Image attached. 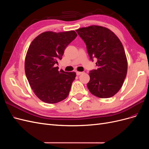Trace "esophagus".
I'll list each match as a JSON object with an SVG mask.
<instances>
[{"instance_id": "1", "label": "esophagus", "mask_w": 149, "mask_h": 149, "mask_svg": "<svg viewBox=\"0 0 149 149\" xmlns=\"http://www.w3.org/2000/svg\"><path fill=\"white\" fill-rule=\"evenodd\" d=\"M82 73H83V72H80V71H77V72H76V74H77L78 76L81 74Z\"/></svg>"}]
</instances>
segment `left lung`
<instances>
[{"label":"left lung","instance_id":"left-lung-1","mask_svg":"<svg viewBox=\"0 0 149 149\" xmlns=\"http://www.w3.org/2000/svg\"><path fill=\"white\" fill-rule=\"evenodd\" d=\"M86 45L88 55L96 60L97 70L89 72V91L100 98L114 96L123 86L127 72V60L123 44L106 27L91 25L76 30Z\"/></svg>","mask_w":149,"mask_h":149}]
</instances>
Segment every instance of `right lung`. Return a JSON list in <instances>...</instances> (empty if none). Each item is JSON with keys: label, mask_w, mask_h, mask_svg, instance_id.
<instances>
[{"label": "right lung", "mask_w": 149, "mask_h": 149, "mask_svg": "<svg viewBox=\"0 0 149 149\" xmlns=\"http://www.w3.org/2000/svg\"><path fill=\"white\" fill-rule=\"evenodd\" d=\"M77 37L73 30L45 31L30 45L25 60L26 78L40 100L48 104L60 102L69 95L75 72H65L55 66L66 47Z\"/></svg>", "instance_id": "add662e5"}]
</instances>
